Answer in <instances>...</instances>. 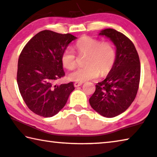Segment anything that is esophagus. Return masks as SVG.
<instances>
[{
  "instance_id": "obj_1",
  "label": "esophagus",
  "mask_w": 157,
  "mask_h": 157,
  "mask_svg": "<svg viewBox=\"0 0 157 157\" xmlns=\"http://www.w3.org/2000/svg\"><path fill=\"white\" fill-rule=\"evenodd\" d=\"M82 84H83V83H81V82H75V83H74V86H75L76 88V87L81 86L82 85Z\"/></svg>"
}]
</instances>
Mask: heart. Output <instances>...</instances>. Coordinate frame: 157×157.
Wrapping results in <instances>:
<instances>
[{
	"label": "heart",
	"mask_w": 157,
	"mask_h": 157,
	"mask_svg": "<svg viewBox=\"0 0 157 157\" xmlns=\"http://www.w3.org/2000/svg\"><path fill=\"white\" fill-rule=\"evenodd\" d=\"M76 51L80 55H86L84 64L69 74V78L76 82H84L109 74L114 66L116 59V50L114 45L109 41H101L98 38L83 36L76 43ZM62 63L65 68L73 69L76 66V57L74 51L67 48L61 57Z\"/></svg>",
	"instance_id": "heart-1"
}]
</instances>
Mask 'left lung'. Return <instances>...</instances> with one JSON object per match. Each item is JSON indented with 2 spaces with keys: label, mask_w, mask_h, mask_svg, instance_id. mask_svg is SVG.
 <instances>
[{
  "label": "left lung",
  "mask_w": 157,
  "mask_h": 157,
  "mask_svg": "<svg viewBox=\"0 0 157 157\" xmlns=\"http://www.w3.org/2000/svg\"><path fill=\"white\" fill-rule=\"evenodd\" d=\"M112 40L116 46V59L105 80L95 86L89 99L93 109L105 117L122 114L136 97L140 78V62L136 47L128 38L114 29L99 33Z\"/></svg>",
  "instance_id": "8db88e82"
}]
</instances>
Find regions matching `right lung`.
<instances>
[{
	"label": "right lung",
	"instance_id": "add662e5",
	"mask_svg": "<svg viewBox=\"0 0 157 157\" xmlns=\"http://www.w3.org/2000/svg\"><path fill=\"white\" fill-rule=\"evenodd\" d=\"M74 36L40 31L26 43L18 60L19 90L31 111L43 117L57 114L74 89L73 82L54 85L64 76L61 57Z\"/></svg>",
	"mask_w": 157,
	"mask_h": 157
}]
</instances>
